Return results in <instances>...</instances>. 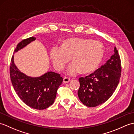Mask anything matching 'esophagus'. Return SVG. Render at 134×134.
Listing matches in <instances>:
<instances>
[{
  "instance_id": "34e87169",
  "label": "esophagus",
  "mask_w": 134,
  "mask_h": 134,
  "mask_svg": "<svg viewBox=\"0 0 134 134\" xmlns=\"http://www.w3.org/2000/svg\"><path fill=\"white\" fill-rule=\"evenodd\" d=\"M70 79L67 78V77H64L63 78V82L65 83H69V82H70Z\"/></svg>"
}]
</instances>
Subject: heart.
I'll list each match as a JSON object with an SVG mask.
<instances>
[{
    "label": "heart",
    "instance_id": "b5f03b06",
    "mask_svg": "<svg viewBox=\"0 0 134 134\" xmlns=\"http://www.w3.org/2000/svg\"><path fill=\"white\" fill-rule=\"evenodd\" d=\"M105 53L101 42L81 37H70L63 41L60 47H53L49 52L55 69L61 71L70 60L67 72L85 74L94 71L101 63Z\"/></svg>",
    "mask_w": 134,
    "mask_h": 134
}]
</instances>
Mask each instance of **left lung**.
<instances>
[{
	"label": "left lung",
	"instance_id": "1",
	"mask_svg": "<svg viewBox=\"0 0 134 134\" xmlns=\"http://www.w3.org/2000/svg\"><path fill=\"white\" fill-rule=\"evenodd\" d=\"M121 71L120 56L116 48L106 63L89 75L79 79L78 97L85 105L95 107L104 103L114 93Z\"/></svg>",
	"mask_w": 134,
	"mask_h": 134
}]
</instances>
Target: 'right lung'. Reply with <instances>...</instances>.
I'll use <instances>...</instances> for the list:
<instances>
[{"instance_id": "obj_1", "label": "right lung", "mask_w": 134, "mask_h": 134, "mask_svg": "<svg viewBox=\"0 0 134 134\" xmlns=\"http://www.w3.org/2000/svg\"><path fill=\"white\" fill-rule=\"evenodd\" d=\"M31 37L17 45L14 53L18 52L36 40ZM11 83L17 95L25 104L33 109L42 110L52 105L56 92L63 82L59 74L48 71L39 77H31L22 72L16 67L12 56L10 67Z\"/></svg>"}]
</instances>
